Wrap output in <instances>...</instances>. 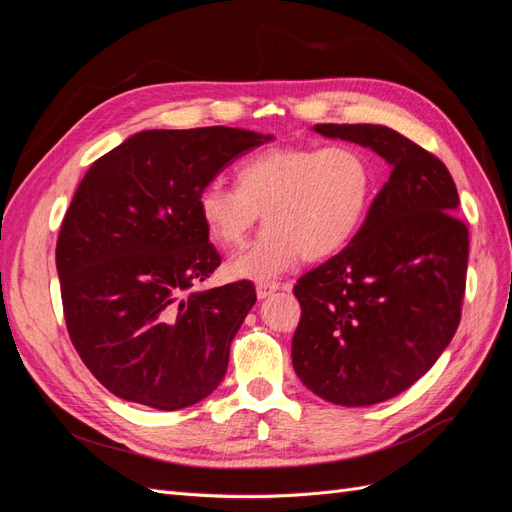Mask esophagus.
Here are the masks:
<instances>
[{
    "mask_svg": "<svg viewBox=\"0 0 512 512\" xmlns=\"http://www.w3.org/2000/svg\"><path fill=\"white\" fill-rule=\"evenodd\" d=\"M277 288V284H256V297L262 301V299H267L269 294H273Z\"/></svg>",
    "mask_w": 512,
    "mask_h": 512,
    "instance_id": "esophagus-1",
    "label": "esophagus"
}]
</instances>
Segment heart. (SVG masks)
<instances>
[{"label":"heart","mask_w":512,"mask_h":512,"mask_svg":"<svg viewBox=\"0 0 512 512\" xmlns=\"http://www.w3.org/2000/svg\"><path fill=\"white\" fill-rule=\"evenodd\" d=\"M378 192L376 168L352 147H271L245 158L237 188L207 183L196 207L213 243L237 250L262 215L267 228L228 260L232 280L271 282L301 258L337 256L367 222Z\"/></svg>","instance_id":"obj_1"}]
</instances>
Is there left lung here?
<instances>
[{
	"label": "left lung",
	"mask_w": 512,
	"mask_h": 512,
	"mask_svg": "<svg viewBox=\"0 0 512 512\" xmlns=\"http://www.w3.org/2000/svg\"><path fill=\"white\" fill-rule=\"evenodd\" d=\"M324 138L367 147L391 166L346 250L294 286L301 320L292 365L337 406L391 399L425 376L459 327L468 228L448 168L386 126L320 123Z\"/></svg>",
	"instance_id": "8db88e82"
}]
</instances>
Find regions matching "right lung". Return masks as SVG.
<instances>
[{
  "label": "right lung",
  "instance_id": "right-lung-1",
  "mask_svg": "<svg viewBox=\"0 0 512 512\" xmlns=\"http://www.w3.org/2000/svg\"><path fill=\"white\" fill-rule=\"evenodd\" d=\"M271 138L224 126L143 130L87 170L55 262L72 344L113 395L170 412L198 404L226 376L256 290L200 288L222 258L196 200Z\"/></svg>",
  "mask_w": 512,
  "mask_h": 512
}]
</instances>
